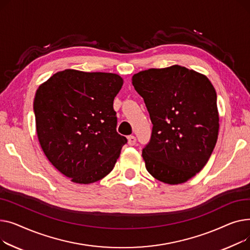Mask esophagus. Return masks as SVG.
<instances>
[{"label":"esophagus","mask_w":250,"mask_h":250,"mask_svg":"<svg viewBox=\"0 0 250 250\" xmlns=\"http://www.w3.org/2000/svg\"><path fill=\"white\" fill-rule=\"evenodd\" d=\"M135 143H136V137L135 136H133V135L128 136V144L129 145L133 146V145H135Z\"/></svg>","instance_id":"1"}]
</instances>
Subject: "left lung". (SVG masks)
Instances as JSON below:
<instances>
[{"instance_id":"8db88e82","label":"left lung","mask_w":250,"mask_h":250,"mask_svg":"<svg viewBox=\"0 0 250 250\" xmlns=\"http://www.w3.org/2000/svg\"><path fill=\"white\" fill-rule=\"evenodd\" d=\"M152 122L142 149L156 180L178 185L206 166L219 131L217 95L207 77L181 65L149 68L132 77Z\"/></svg>"}]
</instances>
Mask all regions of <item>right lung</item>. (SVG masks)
Segmentation results:
<instances>
[{"mask_svg":"<svg viewBox=\"0 0 250 250\" xmlns=\"http://www.w3.org/2000/svg\"><path fill=\"white\" fill-rule=\"evenodd\" d=\"M122 84L115 73L65 69L38 87L33 109L39 143L71 182L95 183L114 168L127 143L116 131L113 108Z\"/></svg>","mask_w":250,"mask_h":250,"instance_id":"1","label":"right lung"}]
</instances>
